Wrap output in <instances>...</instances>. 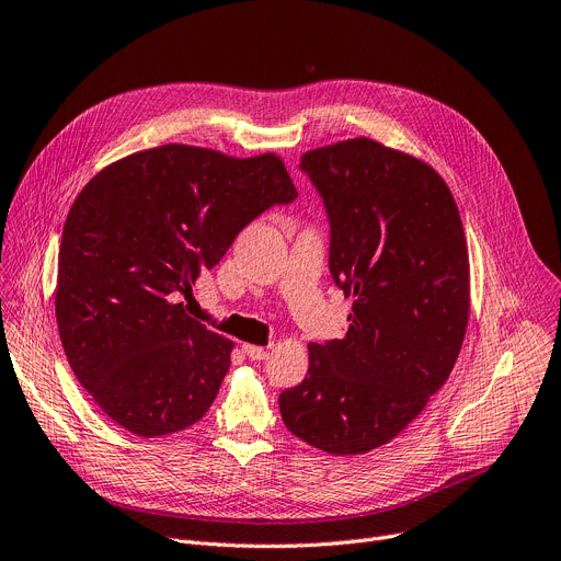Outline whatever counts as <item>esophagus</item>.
<instances>
[{"mask_svg":"<svg viewBox=\"0 0 561 561\" xmlns=\"http://www.w3.org/2000/svg\"><path fill=\"white\" fill-rule=\"evenodd\" d=\"M243 353L250 360H266V355H268V351L257 344H243Z\"/></svg>","mask_w":561,"mask_h":561,"instance_id":"obj_1","label":"esophagus"}]
</instances>
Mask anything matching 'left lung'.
I'll use <instances>...</instances> for the list:
<instances>
[{
    "mask_svg": "<svg viewBox=\"0 0 561 561\" xmlns=\"http://www.w3.org/2000/svg\"><path fill=\"white\" fill-rule=\"evenodd\" d=\"M299 170L324 203L329 271L353 309L342 340L309 344V374L279 393V412L304 443L365 454L451 374L470 311L463 224L427 163L371 138L307 151Z\"/></svg>",
    "mask_w": 561,
    "mask_h": 561,
    "instance_id": "left-lung-1",
    "label": "left lung"
}]
</instances>
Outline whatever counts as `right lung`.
I'll list each match as a JSON object with an SVG mask.
<instances>
[{
    "instance_id": "1",
    "label": "right lung",
    "mask_w": 561,
    "mask_h": 561,
    "mask_svg": "<svg viewBox=\"0 0 561 561\" xmlns=\"http://www.w3.org/2000/svg\"><path fill=\"white\" fill-rule=\"evenodd\" d=\"M295 198L275 154L187 145L138 151L84 185L62 230L56 316L76 378L112 421L151 438L210 410L232 342L181 297L250 221Z\"/></svg>"
}]
</instances>
